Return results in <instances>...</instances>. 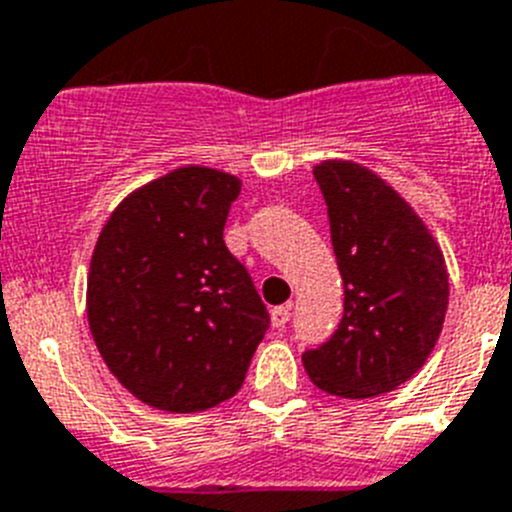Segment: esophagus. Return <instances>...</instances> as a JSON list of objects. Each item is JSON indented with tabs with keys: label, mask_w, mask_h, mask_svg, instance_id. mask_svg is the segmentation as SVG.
I'll return each mask as SVG.
<instances>
[{
	"label": "esophagus",
	"mask_w": 512,
	"mask_h": 512,
	"mask_svg": "<svg viewBox=\"0 0 512 512\" xmlns=\"http://www.w3.org/2000/svg\"><path fill=\"white\" fill-rule=\"evenodd\" d=\"M270 316H273V326H275V329H285V324H288V321H290V306L273 308V313H270Z\"/></svg>",
	"instance_id": "obj_1"
}]
</instances>
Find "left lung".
Instances as JSON below:
<instances>
[{"label":"left lung","instance_id":"obj_1","mask_svg":"<svg viewBox=\"0 0 512 512\" xmlns=\"http://www.w3.org/2000/svg\"><path fill=\"white\" fill-rule=\"evenodd\" d=\"M313 178L329 214L344 280L334 334L303 352L316 388L372 398L416 375L434 349L449 306L444 255L416 211L357 163L326 160Z\"/></svg>","mask_w":512,"mask_h":512}]
</instances>
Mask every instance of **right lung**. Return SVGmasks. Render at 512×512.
I'll use <instances>...</instances> for the list:
<instances>
[{"label": "right lung", "instance_id": "obj_1", "mask_svg": "<svg viewBox=\"0 0 512 512\" xmlns=\"http://www.w3.org/2000/svg\"><path fill=\"white\" fill-rule=\"evenodd\" d=\"M242 183L178 168L122 201L91 255L89 326L101 357L142 403L196 413L232 398L270 313L224 245Z\"/></svg>", "mask_w": 512, "mask_h": 512}]
</instances>
